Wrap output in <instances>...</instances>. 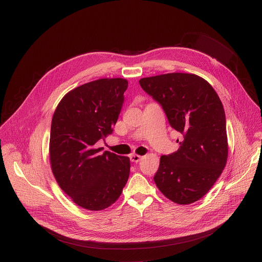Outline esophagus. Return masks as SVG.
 Here are the masks:
<instances>
[{"instance_id": "1", "label": "esophagus", "mask_w": 262, "mask_h": 262, "mask_svg": "<svg viewBox=\"0 0 262 262\" xmlns=\"http://www.w3.org/2000/svg\"><path fill=\"white\" fill-rule=\"evenodd\" d=\"M141 158H142V156L138 155V154H130L129 155V159L133 162H139L141 160Z\"/></svg>"}]
</instances>
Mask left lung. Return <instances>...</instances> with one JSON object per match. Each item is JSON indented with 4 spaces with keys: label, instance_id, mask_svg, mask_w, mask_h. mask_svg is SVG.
I'll use <instances>...</instances> for the list:
<instances>
[{
    "label": "left lung",
    "instance_id": "obj_1",
    "mask_svg": "<svg viewBox=\"0 0 262 262\" xmlns=\"http://www.w3.org/2000/svg\"><path fill=\"white\" fill-rule=\"evenodd\" d=\"M140 85L163 109L169 125L183 136L179 149L160 157L154 175L171 202L192 204L220 177L227 160L226 119L213 87L194 74L170 73L142 78Z\"/></svg>",
    "mask_w": 262,
    "mask_h": 262
}]
</instances>
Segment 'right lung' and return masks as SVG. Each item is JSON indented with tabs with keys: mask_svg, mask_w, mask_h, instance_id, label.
<instances>
[{
	"mask_svg": "<svg viewBox=\"0 0 262 262\" xmlns=\"http://www.w3.org/2000/svg\"><path fill=\"white\" fill-rule=\"evenodd\" d=\"M128 82L122 78L99 79L68 93L52 117L49 155L59 187L78 206L100 211L120 196L130 161L97 142L113 133Z\"/></svg>",
	"mask_w": 262,
	"mask_h": 262,
	"instance_id": "1",
	"label": "right lung"
}]
</instances>
